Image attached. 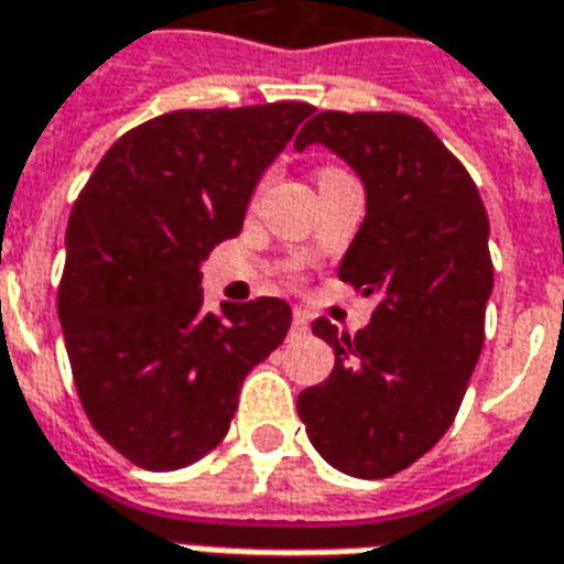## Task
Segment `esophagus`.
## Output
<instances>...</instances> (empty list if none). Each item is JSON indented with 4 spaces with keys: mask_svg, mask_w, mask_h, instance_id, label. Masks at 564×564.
<instances>
[{
    "mask_svg": "<svg viewBox=\"0 0 564 564\" xmlns=\"http://www.w3.org/2000/svg\"><path fill=\"white\" fill-rule=\"evenodd\" d=\"M305 335H307V314L305 311H295L293 323H290V341H295V338H305Z\"/></svg>",
    "mask_w": 564,
    "mask_h": 564,
    "instance_id": "34e87169",
    "label": "esophagus"
}]
</instances>
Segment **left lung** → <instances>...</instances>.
<instances>
[{
    "mask_svg": "<svg viewBox=\"0 0 564 564\" xmlns=\"http://www.w3.org/2000/svg\"><path fill=\"white\" fill-rule=\"evenodd\" d=\"M326 144L366 184V220L338 278L378 295L335 347L329 380L299 395V416L332 468L380 480L435 447L456 420L484 350L492 293L489 217L471 174L423 120L399 111H319L295 150Z\"/></svg>",
    "mask_w": 564,
    "mask_h": 564,
    "instance_id": "1",
    "label": "left lung"
}]
</instances>
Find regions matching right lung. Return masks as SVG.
Here are the masks:
<instances>
[{
	"mask_svg": "<svg viewBox=\"0 0 564 564\" xmlns=\"http://www.w3.org/2000/svg\"><path fill=\"white\" fill-rule=\"evenodd\" d=\"M307 102L172 111L129 129L80 189L56 311L93 429L174 471L220 444L247 371L286 338L283 299L205 307L202 259L235 238Z\"/></svg>",
	"mask_w": 564,
	"mask_h": 564,
	"instance_id": "1",
	"label": "right lung"
}]
</instances>
